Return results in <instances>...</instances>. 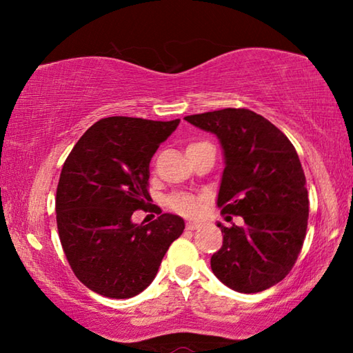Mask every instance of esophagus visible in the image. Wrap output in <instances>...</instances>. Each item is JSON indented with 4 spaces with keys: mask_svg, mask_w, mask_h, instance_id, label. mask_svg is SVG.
<instances>
[{
    "mask_svg": "<svg viewBox=\"0 0 353 353\" xmlns=\"http://www.w3.org/2000/svg\"><path fill=\"white\" fill-rule=\"evenodd\" d=\"M202 227V224L201 223H187V230H198V229H201Z\"/></svg>",
    "mask_w": 353,
    "mask_h": 353,
    "instance_id": "esophagus-1",
    "label": "esophagus"
}]
</instances>
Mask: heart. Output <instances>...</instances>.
Instances as JSON below:
<instances>
[{"instance_id":"heart-1","label":"heart","mask_w":353,"mask_h":353,"mask_svg":"<svg viewBox=\"0 0 353 353\" xmlns=\"http://www.w3.org/2000/svg\"><path fill=\"white\" fill-rule=\"evenodd\" d=\"M168 204L172 210L183 214V216H198L204 210L205 199L202 196L182 193L172 196Z\"/></svg>"}]
</instances>
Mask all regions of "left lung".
Segmentation results:
<instances>
[{"label":"left lung","instance_id":"8db88e82","mask_svg":"<svg viewBox=\"0 0 353 353\" xmlns=\"http://www.w3.org/2000/svg\"><path fill=\"white\" fill-rule=\"evenodd\" d=\"M218 137L224 151L218 207L243 218L221 227L223 246L212 271L238 292H260L283 280L301 254L308 224V191L301 160L282 130L249 109L185 117ZM232 219V216H227Z\"/></svg>","mask_w":353,"mask_h":353}]
</instances>
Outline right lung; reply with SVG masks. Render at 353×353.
Returning <instances> with one entry per match:
<instances>
[{"mask_svg":"<svg viewBox=\"0 0 353 353\" xmlns=\"http://www.w3.org/2000/svg\"><path fill=\"white\" fill-rule=\"evenodd\" d=\"M181 119L109 117L83 134L65 160L56 193L57 230L81 282L112 299L148 288L185 223L171 213L134 224L148 204L149 162ZM162 213V210H157Z\"/></svg>","mask_w":353,"mask_h":353,"instance_id":"1","label":"right lung"}]
</instances>
